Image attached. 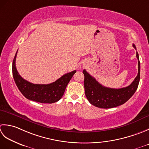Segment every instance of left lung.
Wrapping results in <instances>:
<instances>
[{
    "mask_svg": "<svg viewBox=\"0 0 149 149\" xmlns=\"http://www.w3.org/2000/svg\"><path fill=\"white\" fill-rule=\"evenodd\" d=\"M133 47L136 49L134 44H133ZM136 57L138 60L137 77L129 86L121 89H113L103 86L84 69L83 73L85 77V94L91 104L99 108L109 109L125 104L131 98L137 89L140 78V62L138 52H136Z\"/></svg>",
    "mask_w": 149,
    "mask_h": 149,
    "instance_id": "1",
    "label": "left lung"
}]
</instances>
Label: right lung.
I'll use <instances>...</instances> for the list:
<instances>
[{
    "instance_id": "1",
    "label": "right lung",
    "mask_w": 149,
    "mask_h": 149,
    "mask_svg": "<svg viewBox=\"0 0 149 149\" xmlns=\"http://www.w3.org/2000/svg\"><path fill=\"white\" fill-rule=\"evenodd\" d=\"M17 51L13 61L12 72L15 84L21 93L28 100L42 104H52L61 99L67 86L77 71L63 74L62 77L49 84L30 83L21 77L17 70L15 61Z\"/></svg>"
}]
</instances>
